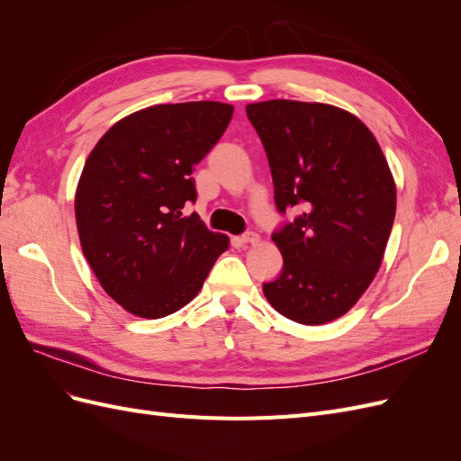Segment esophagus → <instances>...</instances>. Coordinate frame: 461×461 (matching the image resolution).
I'll use <instances>...</instances> for the list:
<instances>
[{
	"mask_svg": "<svg viewBox=\"0 0 461 461\" xmlns=\"http://www.w3.org/2000/svg\"><path fill=\"white\" fill-rule=\"evenodd\" d=\"M239 242H240L242 246H248V244H258V242H259V236H258L256 232H246V234H242V236H240Z\"/></svg>",
	"mask_w": 461,
	"mask_h": 461,
	"instance_id": "esophagus-1",
	"label": "esophagus"
}]
</instances>
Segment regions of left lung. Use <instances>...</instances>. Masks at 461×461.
I'll return each mask as SVG.
<instances>
[{"instance_id":"8db88e82","label":"left lung","mask_w":461,"mask_h":461,"mask_svg":"<svg viewBox=\"0 0 461 461\" xmlns=\"http://www.w3.org/2000/svg\"><path fill=\"white\" fill-rule=\"evenodd\" d=\"M267 153L281 213H303L273 234L283 273L263 285L273 308L302 325L350 312L379 271L396 215V183L373 132L329 104L246 105Z\"/></svg>"}]
</instances>
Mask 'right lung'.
<instances>
[{
	"label": "right lung",
	"instance_id": "obj_1",
	"mask_svg": "<svg viewBox=\"0 0 461 461\" xmlns=\"http://www.w3.org/2000/svg\"><path fill=\"white\" fill-rule=\"evenodd\" d=\"M221 102L151 105L111 127L85 163L75 194L82 254L102 288L132 315L159 319L196 298L229 236L196 213L192 180L227 131Z\"/></svg>",
	"mask_w": 461,
	"mask_h": 461
}]
</instances>
